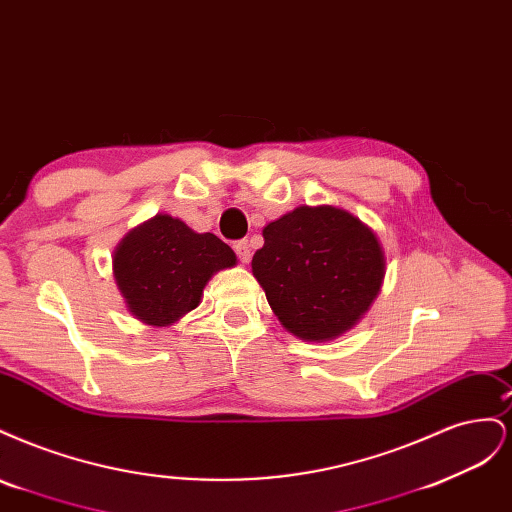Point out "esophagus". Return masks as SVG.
<instances>
[{"label":"esophagus","instance_id":"esophagus-1","mask_svg":"<svg viewBox=\"0 0 512 512\" xmlns=\"http://www.w3.org/2000/svg\"><path fill=\"white\" fill-rule=\"evenodd\" d=\"M235 252H237V256H239L241 262H250V258H252V247H250V243H247L245 239L235 243Z\"/></svg>","mask_w":512,"mask_h":512}]
</instances>
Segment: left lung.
<instances>
[{
  "label": "left lung",
  "mask_w": 512,
  "mask_h": 512,
  "mask_svg": "<svg viewBox=\"0 0 512 512\" xmlns=\"http://www.w3.org/2000/svg\"><path fill=\"white\" fill-rule=\"evenodd\" d=\"M252 273L273 314L305 342H329L363 318L384 280L374 230L337 207H297L262 230Z\"/></svg>",
  "instance_id": "1"
}]
</instances>
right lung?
Here are the masks:
<instances>
[{"label":"right lung","instance_id":"1","mask_svg":"<svg viewBox=\"0 0 512 512\" xmlns=\"http://www.w3.org/2000/svg\"><path fill=\"white\" fill-rule=\"evenodd\" d=\"M237 265L230 247L211 232H194L166 213L136 226L113 254V275L141 322L168 327L194 309L211 275Z\"/></svg>","mask_w":512,"mask_h":512}]
</instances>
